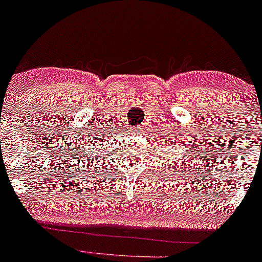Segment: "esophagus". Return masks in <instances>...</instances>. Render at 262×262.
<instances>
[{
  "label": "esophagus",
  "mask_w": 262,
  "mask_h": 262,
  "mask_svg": "<svg viewBox=\"0 0 262 262\" xmlns=\"http://www.w3.org/2000/svg\"><path fill=\"white\" fill-rule=\"evenodd\" d=\"M132 134L134 135H140L141 134V130H140V128H132Z\"/></svg>",
  "instance_id": "esophagus-1"
}]
</instances>
